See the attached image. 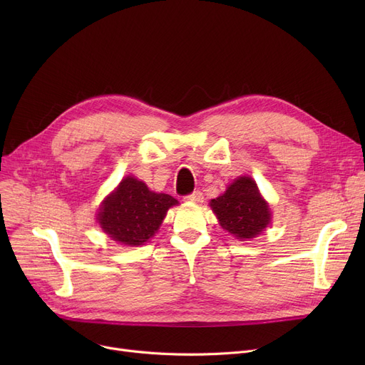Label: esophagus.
<instances>
[{
    "label": "esophagus",
    "mask_w": 365,
    "mask_h": 365,
    "mask_svg": "<svg viewBox=\"0 0 365 365\" xmlns=\"http://www.w3.org/2000/svg\"><path fill=\"white\" fill-rule=\"evenodd\" d=\"M183 200H185V201H189V202H202L204 195H202L201 190H195V192L186 195Z\"/></svg>",
    "instance_id": "obj_1"
}]
</instances>
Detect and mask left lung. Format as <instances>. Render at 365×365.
Masks as SVG:
<instances>
[{
    "mask_svg": "<svg viewBox=\"0 0 365 365\" xmlns=\"http://www.w3.org/2000/svg\"><path fill=\"white\" fill-rule=\"evenodd\" d=\"M220 226L238 240H250L271 223V210L262 198L256 182L241 176L227 186L225 194L210 201Z\"/></svg>",
    "mask_w": 365,
    "mask_h": 365,
    "instance_id": "obj_1",
    "label": "left lung"
}]
</instances>
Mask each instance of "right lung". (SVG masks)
<instances>
[{
	"mask_svg": "<svg viewBox=\"0 0 365 365\" xmlns=\"http://www.w3.org/2000/svg\"><path fill=\"white\" fill-rule=\"evenodd\" d=\"M176 204L171 195L152 192L142 180L127 176L103 200L98 220L113 241L138 247L155 235L168 208Z\"/></svg>",
	"mask_w": 365,
	"mask_h": 365,
	"instance_id": "right-lung-1",
	"label": "right lung"
}]
</instances>
